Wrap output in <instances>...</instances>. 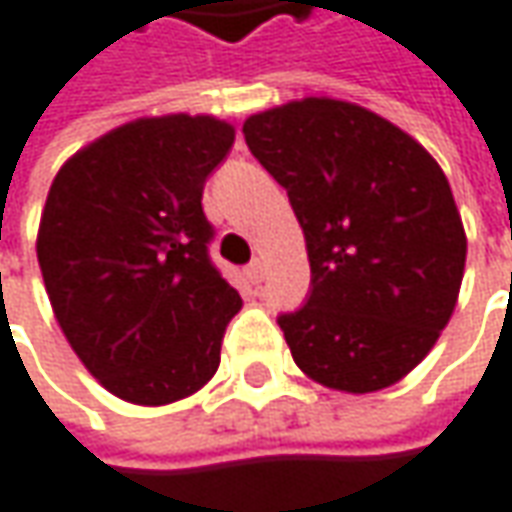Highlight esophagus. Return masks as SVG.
<instances>
[{"mask_svg": "<svg viewBox=\"0 0 512 512\" xmlns=\"http://www.w3.org/2000/svg\"><path fill=\"white\" fill-rule=\"evenodd\" d=\"M246 278L252 280V283H260V280H263V260H252V263L246 266Z\"/></svg>", "mask_w": 512, "mask_h": 512, "instance_id": "34e87169", "label": "esophagus"}]
</instances>
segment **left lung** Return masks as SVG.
Here are the masks:
<instances>
[{"label": "left lung", "mask_w": 512, "mask_h": 512, "mask_svg": "<svg viewBox=\"0 0 512 512\" xmlns=\"http://www.w3.org/2000/svg\"><path fill=\"white\" fill-rule=\"evenodd\" d=\"M243 137L306 237L309 295L278 318L295 364L341 392L392 387L435 346L464 278L444 171L398 125L326 97L252 114Z\"/></svg>", "instance_id": "obj_1"}]
</instances>
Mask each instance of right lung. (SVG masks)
<instances>
[{
	"mask_svg": "<svg viewBox=\"0 0 512 512\" xmlns=\"http://www.w3.org/2000/svg\"><path fill=\"white\" fill-rule=\"evenodd\" d=\"M234 143L214 117H143L77 151L51 183L36 257L85 369L117 398L160 407L220 367L243 300L209 257L206 177Z\"/></svg>",
	"mask_w": 512,
	"mask_h": 512,
	"instance_id": "obj_1",
	"label": "right lung"
}]
</instances>
